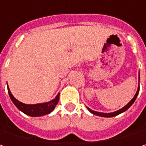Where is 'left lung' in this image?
<instances>
[{
  "label": "left lung",
  "instance_id": "1",
  "mask_svg": "<svg viewBox=\"0 0 146 146\" xmlns=\"http://www.w3.org/2000/svg\"><path fill=\"white\" fill-rule=\"evenodd\" d=\"M139 88L138 89V90H137V92H136L135 96H133V98L132 99L130 102H129L125 106H123L122 109H120V110H118V111H114V112H111V113H103V112L95 111H93V110L90 109L89 107H87V108H88V110H89L91 113H93L94 115H97V116L104 117H115V116H117V115H118V114H120V113H122V112H123V111H127V110L132 105H133V103L135 102V100H136V98H137V96H138V94H139Z\"/></svg>",
  "mask_w": 146,
  "mask_h": 146
}]
</instances>
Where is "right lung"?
Masks as SVG:
<instances>
[{
	"mask_svg": "<svg viewBox=\"0 0 146 146\" xmlns=\"http://www.w3.org/2000/svg\"><path fill=\"white\" fill-rule=\"evenodd\" d=\"M7 90H8L9 96L12 102L14 103L15 106L21 111L31 117H40V116H43V115L50 113L55 109L56 106L59 102V94H58L56 96V98L50 102H46V103H40V104H35V105H27V104H23L22 102H18L12 95L8 87H7Z\"/></svg>",
	"mask_w": 146,
	"mask_h": 146,
	"instance_id": "add662e5",
	"label": "right lung"
}]
</instances>
